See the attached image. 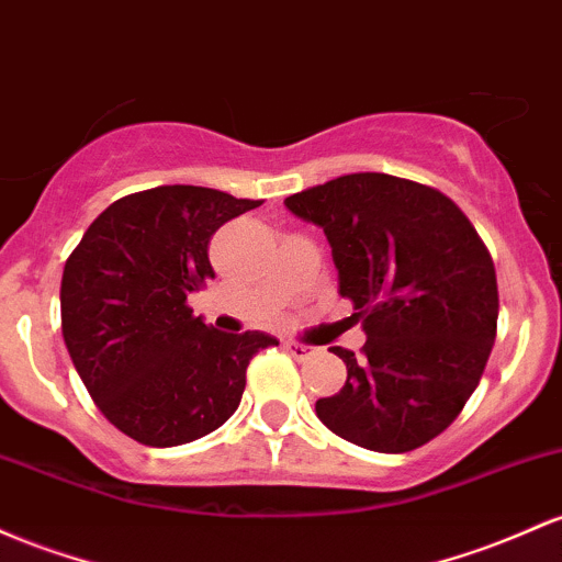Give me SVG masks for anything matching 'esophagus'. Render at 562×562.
Returning a JSON list of instances; mask_svg holds the SVG:
<instances>
[{
  "label": "esophagus",
  "mask_w": 562,
  "mask_h": 562,
  "mask_svg": "<svg viewBox=\"0 0 562 562\" xmlns=\"http://www.w3.org/2000/svg\"><path fill=\"white\" fill-rule=\"evenodd\" d=\"M285 349L291 351V357H295V360H310V357L317 355V349L306 347V344H299V341H285Z\"/></svg>",
  "instance_id": "1"
}]
</instances>
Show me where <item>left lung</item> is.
<instances>
[{"label":"left lung","instance_id":"obj_1","mask_svg":"<svg viewBox=\"0 0 562 562\" xmlns=\"http://www.w3.org/2000/svg\"><path fill=\"white\" fill-rule=\"evenodd\" d=\"M285 207L325 232L368 336L360 355L333 347L347 381L317 400V418L368 451L424 446L464 408L496 341L488 248L453 200L386 172L333 178Z\"/></svg>","mask_w":562,"mask_h":562}]
</instances>
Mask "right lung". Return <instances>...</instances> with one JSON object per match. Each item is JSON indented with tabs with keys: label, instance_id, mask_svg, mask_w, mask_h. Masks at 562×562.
Here are the masks:
<instances>
[{
	"label": "right lung",
	"instance_id": "1",
	"mask_svg": "<svg viewBox=\"0 0 562 562\" xmlns=\"http://www.w3.org/2000/svg\"><path fill=\"white\" fill-rule=\"evenodd\" d=\"M261 200L205 187H157L98 215L60 280V328L98 411L151 448L211 435L237 411L261 330L221 333L194 317L189 293L215 271L211 237Z\"/></svg>",
	"mask_w": 562,
	"mask_h": 562
}]
</instances>
